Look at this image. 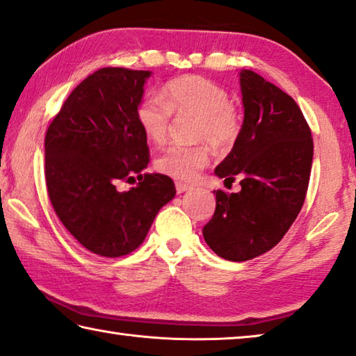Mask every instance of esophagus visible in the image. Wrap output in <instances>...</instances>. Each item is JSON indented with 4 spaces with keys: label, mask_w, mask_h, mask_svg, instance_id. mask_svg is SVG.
Instances as JSON below:
<instances>
[{
    "label": "esophagus",
    "mask_w": 356,
    "mask_h": 356,
    "mask_svg": "<svg viewBox=\"0 0 356 356\" xmlns=\"http://www.w3.org/2000/svg\"><path fill=\"white\" fill-rule=\"evenodd\" d=\"M191 188L190 184H184V182H176V191L177 193H184V191H187Z\"/></svg>",
    "instance_id": "1"
}]
</instances>
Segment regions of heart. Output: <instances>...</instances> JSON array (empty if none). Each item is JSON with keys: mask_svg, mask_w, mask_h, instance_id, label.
I'll return each mask as SVG.
<instances>
[{"mask_svg": "<svg viewBox=\"0 0 356 356\" xmlns=\"http://www.w3.org/2000/svg\"><path fill=\"white\" fill-rule=\"evenodd\" d=\"M171 114H196V139L207 140L216 149H228L241 133V122L229 106V95L218 83L201 76H182L161 88L160 98L147 97L136 109V120L144 136L155 144L165 143ZM209 161L206 145H171L156 158L160 172L190 180Z\"/></svg>", "mask_w": 356, "mask_h": 356, "instance_id": "heart-1", "label": "heart"}]
</instances>
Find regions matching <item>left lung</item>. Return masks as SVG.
Listing matches in <instances>:
<instances>
[{
	"instance_id": "8db88e82",
	"label": "left lung",
	"mask_w": 356,
	"mask_h": 356,
	"mask_svg": "<svg viewBox=\"0 0 356 356\" xmlns=\"http://www.w3.org/2000/svg\"><path fill=\"white\" fill-rule=\"evenodd\" d=\"M244 122L216 176L241 180V191L217 190L213 217L202 228L220 258L247 261L277 245L304 204L314 158L310 128L290 95L250 70L239 72Z\"/></svg>"
}]
</instances>
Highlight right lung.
<instances>
[{
    "label": "right lung",
    "mask_w": 356,
    "mask_h": 356,
    "mask_svg": "<svg viewBox=\"0 0 356 356\" xmlns=\"http://www.w3.org/2000/svg\"><path fill=\"white\" fill-rule=\"evenodd\" d=\"M150 71L103 67L79 83L46 134L49 198L65 228L101 257L136 250L160 209L176 196L171 177L143 174L147 138L136 109ZM140 184L118 192V179Z\"/></svg>",
    "instance_id": "add662e5"
}]
</instances>
